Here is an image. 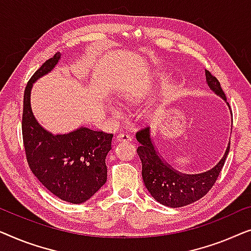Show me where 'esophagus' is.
Wrapping results in <instances>:
<instances>
[{"mask_svg": "<svg viewBox=\"0 0 251 251\" xmlns=\"http://www.w3.org/2000/svg\"><path fill=\"white\" fill-rule=\"evenodd\" d=\"M132 140V136L127 133H119L117 136H116V141L117 142H127V141Z\"/></svg>", "mask_w": 251, "mask_h": 251, "instance_id": "esophagus-1", "label": "esophagus"}]
</instances>
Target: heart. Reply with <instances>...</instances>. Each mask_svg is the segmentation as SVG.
<instances>
[{
	"instance_id": "heart-1",
	"label": "heart",
	"mask_w": 251,
	"mask_h": 251,
	"mask_svg": "<svg viewBox=\"0 0 251 251\" xmlns=\"http://www.w3.org/2000/svg\"><path fill=\"white\" fill-rule=\"evenodd\" d=\"M129 100H133V99H135V97L134 95H130V97H128ZM110 110L112 111V114L116 115V116H121V109H119L118 107H116V105H111L110 107Z\"/></svg>"
}]
</instances>
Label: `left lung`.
<instances>
[{"mask_svg": "<svg viewBox=\"0 0 251 251\" xmlns=\"http://www.w3.org/2000/svg\"><path fill=\"white\" fill-rule=\"evenodd\" d=\"M204 73L210 89L226 101L218 79L208 70H204ZM226 103L228 104V102ZM136 140L140 142V147L136 151L142 161L144 185L158 202L172 208L186 206L206 196L216 182L230 151L228 143L223 158L214 168L200 174L189 175L177 172L159 156L151 140L150 127H144L139 130L136 133Z\"/></svg>", "mask_w": 251, "mask_h": 251, "instance_id": "obj_1", "label": "left lung"}]
</instances>
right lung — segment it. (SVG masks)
I'll use <instances>...</instances> for the list:
<instances>
[{"label":"right lung","instance_id":"add662e5","mask_svg":"<svg viewBox=\"0 0 251 251\" xmlns=\"http://www.w3.org/2000/svg\"><path fill=\"white\" fill-rule=\"evenodd\" d=\"M61 58L56 52L37 69L24 94L23 140L30 171L51 193L70 203H82L107 181L105 157L111 149L112 134L79 127L68 134L44 129L34 117L30 91L35 80L47 75Z\"/></svg>","mask_w":251,"mask_h":251}]
</instances>
